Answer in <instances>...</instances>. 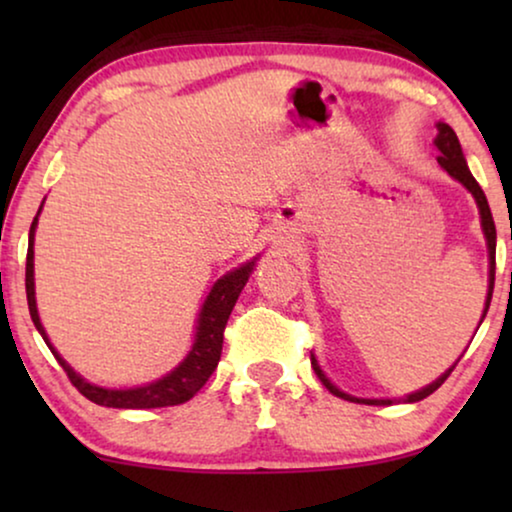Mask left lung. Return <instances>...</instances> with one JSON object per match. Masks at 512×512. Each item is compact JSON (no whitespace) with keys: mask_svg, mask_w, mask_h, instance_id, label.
Masks as SVG:
<instances>
[{"mask_svg":"<svg viewBox=\"0 0 512 512\" xmlns=\"http://www.w3.org/2000/svg\"><path fill=\"white\" fill-rule=\"evenodd\" d=\"M436 146L440 149V156H438L440 167H443V170H447V174H450V177L461 181V184H464L468 191L473 193L475 202H478L480 219H482V230H485L487 247H489V291H487V303H485V314H487L489 303H492L494 275H496V228H494L492 212H489L487 198H485V193H482L480 184L473 179L471 170H468V165H466V160H464V153H461V144H459V139H457V132H454L447 123H438ZM485 314H482V319H485ZM480 324H482V321H480ZM454 366H457V363H454ZM454 366L447 370V373L440 375L436 382L429 384V387H424V389L415 391V394H410L408 398H405V401L415 403V401H422V398H426V396H431L433 391H436L440 384H443L447 377H450ZM312 368H314V373H317V377L321 380V384H324V387L331 391L333 396L345 398V401H352V403H368V405H391V403H394V401H391V398H354V396H349V394H342V391L335 387V384H331V380H328L324 373H321L319 363H317V359H314V356H312Z\"/></svg>","mask_w":512,"mask_h":512,"instance_id":"obj_1","label":"left lung"}]
</instances>
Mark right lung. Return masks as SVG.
<instances>
[{
  "instance_id": "obj_1",
  "label": "right lung",
  "mask_w": 512,
  "mask_h": 512,
  "mask_svg": "<svg viewBox=\"0 0 512 512\" xmlns=\"http://www.w3.org/2000/svg\"><path fill=\"white\" fill-rule=\"evenodd\" d=\"M37 219L39 214L34 216L30 226V244H27V263H25L27 307H30V317L34 321V326H37V331L41 333V338H44L48 349H51L62 370L67 373L69 382H72L74 387L88 398V401L104 405V408H132V410L167 408V405L186 403L188 398L198 394V391L205 387L209 375L214 373V368L219 366L221 349H223V331H226L230 312H233L237 298H240L244 284H247L251 270H254V261L242 265V268H237L233 272H228V275H223L219 282L212 286V291H209L205 305H202L200 310L198 331H195V342L191 352H188L186 359L181 361L170 375H165L163 380H156L146 384V387H137V389H102L83 380L81 375L74 373L67 361H62V356L55 352L51 342H48L44 326H41L39 321L37 300H34V228H37Z\"/></svg>"
}]
</instances>
